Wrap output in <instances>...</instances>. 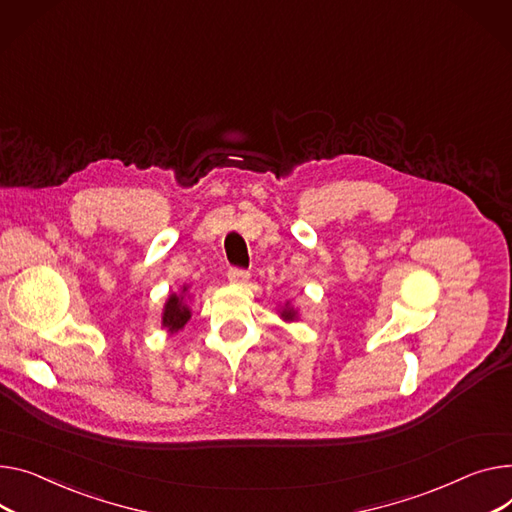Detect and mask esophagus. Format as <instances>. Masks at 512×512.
<instances>
[{"label":"esophagus","mask_w":512,"mask_h":512,"mask_svg":"<svg viewBox=\"0 0 512 512\" xmlns=\"http://www.w3.org/2000/svg\"><path fill=\"white\" fill-rule=\"evenodd\" d=\"M228 280L232 284H245V282H249V271L238 269V267H230L228 269Z\"/></svg>","instance_id":"1"}]
</instances>
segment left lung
I'll list each match as a JSON object with an SVG mask.
<instances>
[{"mask_svg": "<svg viewBox=\"0 0 512 512\" xmlns=\"http://www.w3.org/2000/svg\"><path fill=\"white\" fill-rule=\"evenodd\" d=\"M296 309H294V306H290V302H286L284 304V309L280 311V317L284 319V321H296Z\"/></svg>", "mask_w": 512, "mask_h": 512, "instance_id": "1", "label": "left lung"}]
</instances>
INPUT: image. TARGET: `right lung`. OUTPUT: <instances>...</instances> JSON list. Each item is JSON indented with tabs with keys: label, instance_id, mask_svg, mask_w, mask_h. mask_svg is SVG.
Returning <instances> with one entry per match:
<instances>
[{
	"label": "right lung",
	"instance_id": "right-lung-1",
	"mask_svg": "<svg viewBox=\"0 0 512 512\" xmlns=\"http://www.w3.org/2000/svg\"><path fill=\"white\" fill-rule=\"evenodd\" d=\"M185 292H187V286H183L181 294H170L168 300L164 302L162 327H166L168 333L181 331L185 327V323L191 319V309L185 302Z\"/></svg>",
	"mask_w": 512,
	"mask_h": 512
}]
</instances>
